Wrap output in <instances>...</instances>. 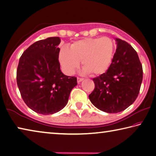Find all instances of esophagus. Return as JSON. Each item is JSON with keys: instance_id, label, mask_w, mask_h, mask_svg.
<instances>
[{"instance_id": "1", "label": "esophagus", "mask_w": 156, "mask_h": 156, "mask_svg": "<svg viewBox=\"0 0 156 156\" xmlns=\"http://www.w3.org/2000/svg\"><path fill=\"white\" fill-rule=\"evenodd\" d=\"M84 80V78H79V77H78L77 78V81H78V83H80V82H82Z\"/></svg>"}]
</instances>
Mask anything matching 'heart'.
Instances as JSON below:
<instances>
[{
    "instance_id": "heart-1",
    "label": "heart",
    "mask_w": 156,
    "mask_h": 156,
    "mask_svg": "<svg viewBox=\"0 0 156 156\" xmlns=\"http://www.w3.org/2000/svg\"><path fill=\"white\" fill-rule=\"evenodd\" d=\"M114 51V42L109 37L84 38L73 42L69 49L61 48L59 61L68 74L74 72L81 61L84 72L98 76L105 73L109 68Z\"/></svg>"
}]
</instances>
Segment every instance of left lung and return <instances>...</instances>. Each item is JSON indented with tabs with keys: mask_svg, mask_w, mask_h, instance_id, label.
Listing matches in <instances>:
<instances>
[{
	"mask_svg": "<svg viewBox=\"0 0 156 156\" xmlns=\"http://www.w3.org/2000/svg\"><path fill=\"white\" fill-rule=\"evenodd\" d=\"M117 49L106 72L93 78L95 88L89 98L102 112H122L133 103L140 89L142 67L136 50L125 41L115 38Z\"/></svg>",
	"mask_w": 156,
	"mask_h": 156,
	"instance_id": "obj_1",
	"label": "left lung"
}]
</instances>
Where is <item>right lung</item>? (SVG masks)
<instances>
[{
    "label": "right lung",
    "instance_id": "obj_1",
    "mask_svg": "<svg viewBox=\"0 0 156 156\" xmlns=\"http://www.w3.org/2000/svg\"><path fill=\"white\" fill-rule=\"evenodd\" d=\"M59 37L31 44L18 62L16 81L20 95L31 110L43 115L58 112L67 104L77 78L62 73L58 61Z\"/></svg>",
    "mask_w": 156,
    "mask_h": 156
}]
</instances>
